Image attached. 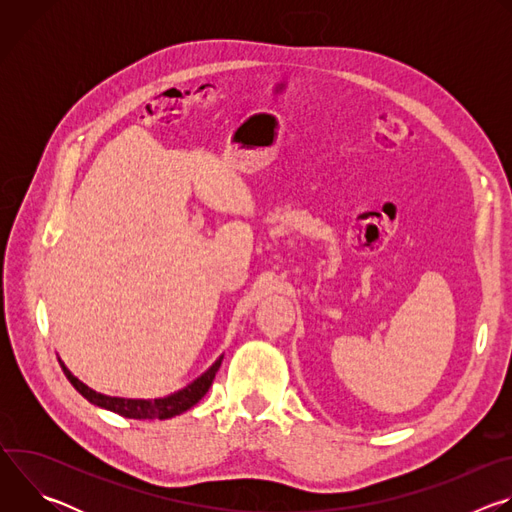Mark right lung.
I'll list each match as a JSON object with an SVG mask.
<instances>
[{
	"label": "right lung",
	"instance_id": "1",
	"mask_svg": "<svg viewBox=\"0 0 512 512\" xmlns=\"http://www.w3.org/2000/svg\"><path fill=\"white\" fill-rule=\"evenodd\" d=\"M221 362H223V356L218 358L212 367L202 375L198 377L194 383H190L188 387H184L182 391L170 395V397H164V399H154V401H145V399H121V397H107V395H101L93 389H89L85 383H81L75 375H72L64 364L60 362V367L66 375V379L70 381V385L75 387L89 403L97 405V407H103V409H109L113 413H119L123 417H129V419H170V417H176L184 411H188L190 407H194L204 395L206 391L210 389L212 381H214V375L216 371L221 369Z\"/></svg>",
	"mask_w": 512,
	"mask_h": 512
}]
</instances>
